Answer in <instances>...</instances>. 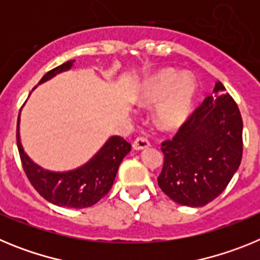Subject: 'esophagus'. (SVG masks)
Returning a JSON list of instances; mask_svg holds the SVG:
<instances>
[{"mask_svg": "<svg viewBox=\"0 0 260 260\" xmlns=\"http://www.w3.org/2000/svg\"><path fill=\"white\" fill-rule=\"evenodd\" d=\"M150 147V142L147 141L146 138L138 137L134 142H133V148L137 151L144 150V148H148Z\"/></svg>", "mask_w": 260, "mask_h": 260, "instance_id": "esophagus-1", "label": "esophagus"}]
</instances>
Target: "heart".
<instances>
[{"label":"heart","mask_w":260,"mask_h":260,"mask_svg":"<svg viewBox=\"0 0 260 260\" xmlns=\"http://www.w3.org/2000/svg\"><path fill=\"white\" fill-rule=\"evenodd\" d=\"M197 98V82L191 74H180L164 69L147 78L139 87L138 99L143 104L156 105V122L173 130L189 118Z\"/></svg>","instance_id":"b5f03b06"}]
</instances>
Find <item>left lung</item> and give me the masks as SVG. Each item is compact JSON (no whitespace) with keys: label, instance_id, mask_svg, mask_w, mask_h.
I'll return each instance as SVG.
<instances>
[{"label":"left lung","instance_id":"left-lung-1","mask_svg":"<svg viewBox=\"0 0 260 260\" xmlns=\"http://www.w3.org/2000/svg\"><path fill=\"white\" fill-rule=\"evenodd\" d=\"M242 117L221 82L213 95L161 144L164 167L158 186L176 203L203 207L231 182L242 158Z\"/></svg>","mask_w":260,"mask_h":260}]
</instances>
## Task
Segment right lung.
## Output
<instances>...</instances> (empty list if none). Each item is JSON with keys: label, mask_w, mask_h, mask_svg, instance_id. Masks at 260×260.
Listing matches in <instances>:
<instances>
[{"label": "right lung", "mask_w": 260, "mask_h": 260, "mask_svg": "<svg viewBox=\"0 0 260 260\" xmlns=\"http://www.w3.org/2000/svg\"><path fill=\"white\" fill-rule=\"evenodd\" d=\"M75 59L65 62L48 71L39 84L73 68ZM36 88V87H35ZM34 88V89H35ZM20 112L18 116L17 146L23 169L36 191L50 203L59 207L86 208L98 203L108 194L118 172L121 161L132 150V144L121 137H110L104 146L86 164L66 172H53L41 168L24 152L19 133Z\"/></svg>", "instance_id": "right-lung-1"}]
</instances>
